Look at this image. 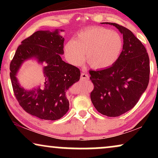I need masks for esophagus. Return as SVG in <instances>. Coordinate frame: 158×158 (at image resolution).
Masks as SVG:
<instances>
[{
	"mask_svg": "<svg viewBox=\"0 0 158 158\" xmlns=\"http://www.w3.org/2000/svg\"><path fill=\"white\" fill-rule=\"evenodd\" d=\"M81 78L82 81H84V80H88L89 79V76H88V75L87 74V73L83 72L81 74Z\"/></svg>",
	"mask_w": 158,
	"mask_h": 158,
	"instance_id": "1",
	"label": "esophagus"
}]
</instances>
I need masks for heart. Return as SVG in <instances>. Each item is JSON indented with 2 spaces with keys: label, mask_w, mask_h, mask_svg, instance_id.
Returning <instances> with one entry per match:
<instances>
[{
  "label": "heart",
  "mask_w": 158,
  "mask_h": 158,
  "mask_svg": "<svg viewBox=\"0 0 158 158\" xmlns=\"http://www.w3.org/2000/svg\"><path fill=\"white\" fill-rule=\"evenodd\" d=\"M123 40L118 32L103 27H91L79 32L73 40L64 45L67 60L79 66L84 61L94 68L111 66L118 59L123 49Z\"/></svg>",
  "instance_id": "heart-1"
}]
</instances>
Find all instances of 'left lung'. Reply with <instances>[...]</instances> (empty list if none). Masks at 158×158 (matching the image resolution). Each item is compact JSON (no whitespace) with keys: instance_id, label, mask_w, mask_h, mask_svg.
I'll return each mask as SVG.
<instances>
[{"instance_id":"8db88e82","label":"left lung","mask_w":158,"mask_h":158,"mask_svg":"<svg viewBox=\"0 0 158 158\" xmlns=\"http://www.w3.org/2000/svg\"><path fill=\"white\" fill-rule=\"evenodd\" d=\"M104 23L117 28L124 44L111 67L89 71L94 85L90 99L99 113L116 117L132 109L148 88L150 59L145 47L130 30L115 23Z\"/></svg>"}]
</instances>
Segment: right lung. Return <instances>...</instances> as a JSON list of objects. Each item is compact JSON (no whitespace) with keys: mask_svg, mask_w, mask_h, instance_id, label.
<instances>
[{"mask_svg":"<svg viewBox=\"0 0 158 158\" xmlns=\"http://www.w3.org/2000/svg\"><path fill=\"white\" fill-rule=\"evenodd\" d=\"M60 31H37L21 42L10 64L14 95L23 109L44 120H57L69 110L66 92L80 80L81 71L62 60L64 39ZM34 58L44 63V83L30 91L21 87L17 73L25 61Z\"/></svg>","mask_w":158,"mask_h":158,"instance_id":"add662e5","label":"right lung"}]
</instances>
